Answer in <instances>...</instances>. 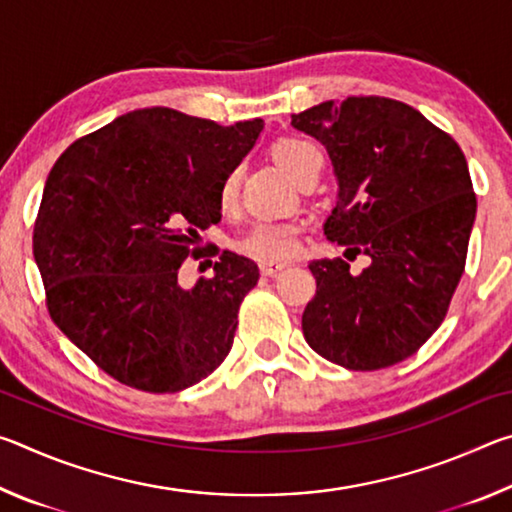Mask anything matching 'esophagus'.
<instances>
[{
	"label": "esophagus",
	"instance_id": "esophagus-1",
	"mask_svg": "<svg viewBox=\"0 0 512 512\" xmlns=\"http://www.w3.org/2000/svg\"><path fill=\"white\" fill-rule=\"evenodd\" d=\"M284 268H287V264L284 262H262L259 264V271H262L264 275H277V273H282Z\"/></svg>",
	"mask_w": 512,
	"mask_h": 512
}]
</instances>
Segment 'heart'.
Instances as JSON below:
<instances>
[{
  "label": "heart",
  "instance_id": "obj_1",
  "mask_svg": "<svg viewBox=\"0 0 512 512\" xmlns=\"http://www.w3.org/2000/svg\"><path fill=\"white\" fill-rule=\"evenodd\" d=\"M318 151L309 142L293 140H280L273 146V158L277 164L289 173V176L296 180L302 178V173L307 171L309 162L314 160ZM239 192V171L232 169L228 176L223 178L221 183V205H232ZM300 246V225L293 221H257L250 225L248 230L241 232L235 239V248L241 255L250 259H257V262H284L293 253H296Z\"/></svg>",
  "mask_w": 512,
  "mask_h": 512
}]
</instances>
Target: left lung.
<instances>
[{
  "mask_svg": "<svg viewBox=\"0 0 512 512\" xmlns=\"http://www.w3.org/2000/svg\"><path fill=\"white\" fill-rule=\"evenodd\" d=\"M291 126L325 146L339 180L329 241L368 255L359 275L314 259L302 332L320 357L379 370L411 357L447 316L476 216L467 160L418 110L386 97L318 103Z\"/></svg>",
  "mask_w": 512,
  "mask_h": 512,
  "instance_id": "left-lung-1",
  "label": "left lung"
}]
</instances>
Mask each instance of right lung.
Returning <instances> with one entry per match:
<instances>
[{"label": "right lung", "mask_w": 512, "mask_h": 512, "mask_svg": "<svg viewBox=\"0 0 512 512\" xmlns=\"http://www.w3.org/2000/svg\"><path fill=\"white\" fill-rule=\"evenodd\" d=\"M262 119L219 126L142 108L76 140L49 171L33 228L47 309L76 348L121 384L178 393L221 366L257 264L230 250L192 289L180 264L221 221V183Z\"/></svg>", "instance_id": "right-lung-1"}]
</instances>
